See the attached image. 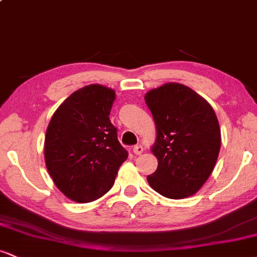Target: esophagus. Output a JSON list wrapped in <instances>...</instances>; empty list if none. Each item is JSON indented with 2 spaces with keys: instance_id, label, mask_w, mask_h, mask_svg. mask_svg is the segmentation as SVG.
<instances>
[{
  "instance_id": "1",
  "label": "esophagus",
  "mask_w": 257,
  "mask_h": 257,
  "mask_svg": "<svg viewBox=\"0 0 257 257\" xmlns=\"http://www.w3.org/2000/svg\"><path fill=\"white\" fill-rule=\"evenodd\" d=\"M133 152L135 153V155H141V153L144 152V147L141 145H137L133 147Z\"/></svg>"
}]
</instances>
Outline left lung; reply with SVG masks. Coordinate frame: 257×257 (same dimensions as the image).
Masks as SVG:
<instances>
[{
  "label": "left lung",
  "instance_id": "left-lung-1",
  "mask_svg": "<svg viewBox=\"0 0 257 257\" xmlns=\"http://www.w3.org/2000/svg\"><path fill=\"white\" fill-rule=\"evenodd\" d=\"M145 101L157 139V170L147 176L156 192L172 199L192 196L210 176L221 147L219 120L209 102L180 83L150 90Z\"/></svg>",
  "mask_w": 257,
  "mask_h": 257
}]
</instances>
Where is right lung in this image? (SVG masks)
<instances>
[{
    "label": "right lung",
    "mask_w": 257,
    "mask_h": 257,
    "mask_svg": "<svg viewBox=\"0 0 257 257\" xmlns=\"http://www.w3.org/2000/svg\"><path fill=\"white\" fill-rule=\"evenodd\" d=\"M114 99L110 88L85 85L59 106L47 128V169L59 190L77 203L108 192L128 158L110 120Z\"/></svg>",
    "instance_id": "1"
}]
</instances>
